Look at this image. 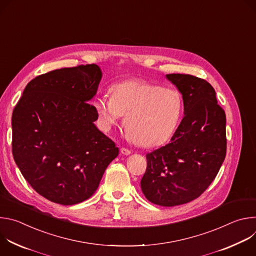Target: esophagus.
Instances as JSON below:
<instances>
[{
	"mask_svg": "<svg viewBox=\"0 0 256 256\" xmlns=\"http://www.w3.org/2000/svg\"><path fill=\"white\" fill-rule=\"evenodd\" d=\"M120 153H122V155L128 156V155H130L132 152H130V150H128V149H126V148H122V149H120Z\"/></svg>",
	"mask_w": 256,
	"mask_h": 256,
	"instance_id": "esophagus-1",
	"label": "esophagus"
}]
</instances>
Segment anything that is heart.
Returning a JSON list of instances; mask_svg holds the SVG:
<instances>
[{"instance_id": "heart-1", "label": "heart", "mask_w": 256, "mask_h": 256, "mask_svg": "<svg viewBox=\"0 0 256 256\" xmlns=\"http://www.w3.org/2000/svg\"><path fill=\"white\" fill-rule=\"evenodd\" d=\"M94 107L104 130H110L122 116L132 140L142 147H154L170 138L182 112L181 94L140 80L116 84L112 95H101Z\"/></svg>"}]
</instances>
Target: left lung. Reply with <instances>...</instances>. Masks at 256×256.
<instances>
[{
  "mask_svg": "<svg viewBox=\"0 0 256 256\" xmlns=\"http://www.w3.org/2000/svg\"><path fill=\"white\" fill-rule=\"evenodd\" d=\"M166 78L182 94L184 116L169 144L146 155L140 188L151 202L174 206L198 198L220 170L226 157V114L206 80L186 74Z\"/></svg>",
  "mask_w": 256,
  "mask_h": 256,
  "instance_id": "obj_1",
  "label": "left lung"
}]
</instances>
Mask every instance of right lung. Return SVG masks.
Returning a JSON list of instances; mask_svg holds the SVG:
<instances>
[{
    "label": "right lung",
    "instance_id": "obj_1",
    "mask_svg": "<svg viewBox=\"0 0 256 256\" xmlns=\"http://www.w3.org/2000/svg\"><path fill=\"white\" fill-rule=\"evenodd\" d=\"M102 78L95 64L64 68L31 80L12 114V152L32 188L52 202L88 200L118 155L88 102Z\"/></svg>",
    "mask_w": 256,
    "mask_h": 256
}]
</instances>
